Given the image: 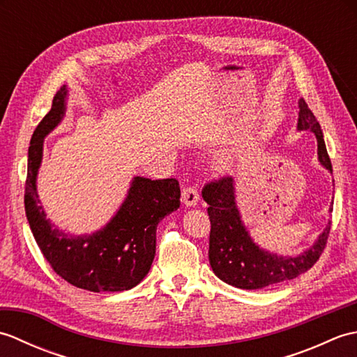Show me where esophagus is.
I'll return each mask as SVG.
<instances>
[{
  "label": "esophagus",
  "mask_w": 357,
  "mask_h": 357,
  "mask_svg": "<svg viewBox=\"0 0 357 357\" xmlns=\"http://www.w3.org/2000/svg\"><path fill=\"white\" fill-rule=\"evenodd\" d=\"M198 201H199V193H198V190H196L195 187H185L184 190H183V202L185 204L187 207H193V206H196V204H198Z\"/></svg>",
  "instance_id": "1"
}]
</instances>
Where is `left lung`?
I'll use <instances>...</instances> for the list:
<instances>
[{
    "label": "left lung",
    "mask_w": 357,
    "mask_h": 357,
    "mask_svg": "<svg viewBox=\"0 0 357 357\" xmlns=\"http://www.w3.org/2000/svg\"><path fill=\"white\" fill-rule=\"evenodd\" d=\"M299 130H312L317 139V156L325 169L331 172V161L325 147L321 126L304 98L299 100ZM202 198L208 204L210 248L208 259L215 275L233 287L244 290L271 287L304 275L319 261L327 247L331 222L316 241V244L298 257H284L264 252L250 238L242 225L234 202L233 178L221 176L210 181L202 188Z\"/></svg>",
    "instance_id": "8db88e82"
}]
</instances>
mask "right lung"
<instances>
[{"label":"right lung","instance_id":"right-lung-1","mask_svg":"<svg viewBox=\"0 0 357 357\" xmlns=\"http://www.w3.org/2000/svg\"><path fill=\"white\" fill-rule=\"evenodd\" d=\"M66 95L63 86L30 139L24 195L30 230L44 259L69 284L95 293L130 290L146 278L153 262L159 221L179 207V183L174 178L151 181L136 176L124 204L102 230L69 238L53 229L40 206L35 183L44 136L63 119Z\"/></svg>","mask_w":357,"mask_h":357}]
</instances>
